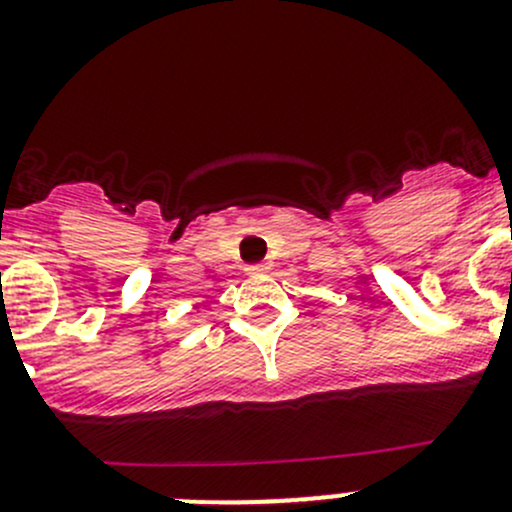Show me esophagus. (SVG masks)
I'll return each mask as SVG.
<instances>
[{
  "mask_svg": "<svg viewBox=\"0 0 512 512\" xmlns=\"http://www.w3.org/2000/svg\"><path fill=\"white\" fill-rule=\"evenodd\" d=\"M267 265H262V262H257V265H250L247 267V275H260V272H265Z\"/></svg>",
  "mask_w": 512,
  "mask_h": 512,
  "instance_id": "1",
  "label": "esophagus"
}]
</instances>
